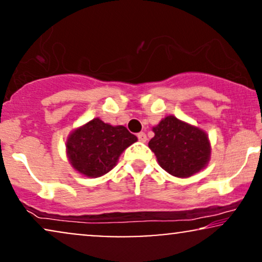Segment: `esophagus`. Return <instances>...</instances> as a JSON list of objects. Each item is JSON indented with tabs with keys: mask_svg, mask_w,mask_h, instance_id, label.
<instances>
[{
	"mask_svg": "<svg viewBox=\"0 0 262 262\" xmlns=\"http://www.w3.org/2000/svg\"><path fill=\"white\" fill-rule=\"evenodd\" d=\"M137 137H138V141L142 142V143H146L147 142V135L144 134V132H140V134L137 135Z\"/></svg>",
	"mask_w": 262,
	"mask_h": 262,
	"instance_id": "esophagus-1",
	"label": "esophagus"
}]
</instances>
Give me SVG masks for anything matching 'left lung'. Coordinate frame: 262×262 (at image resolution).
<instances>
[{"label": "left lung", "instance_id": "1", "mask_svg": "<svg viewBox=\"0 0 262 262\" xmlns=\"http://www.w3.org/2000/svg\"><path fill=\"white\" fill-rule=\"evenodd\" d=\"M151 130L154 137L148 147L156 154L158 164L170 175L187 179L209 164L211 144L203 128L167 115Z\"/></svg>", "mask_w": 262, "mask_h": 262}]
</instances>
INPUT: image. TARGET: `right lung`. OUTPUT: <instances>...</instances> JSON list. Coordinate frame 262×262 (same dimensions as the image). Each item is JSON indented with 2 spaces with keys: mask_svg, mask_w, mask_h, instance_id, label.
Wrapping results in <instances>:
<instances>
[{
  "mask_svg": "<svg viewBox=\"0 0 262 262\" xmlns=\"http://www.w3.org/2000/svg\"><path fill=\"white\" fill-rule=\"evenodd\" d=\"M135 142L137 137L125 126H113L95 118L70 132L66 151L74 170L96 179L114 169L122 151Z\"/></svg>",
  "mask_w": 262,
  "mask_h": 262,
  "instance_id": "right-lung-1",
  "label": "right lung"
}]
</instances>
